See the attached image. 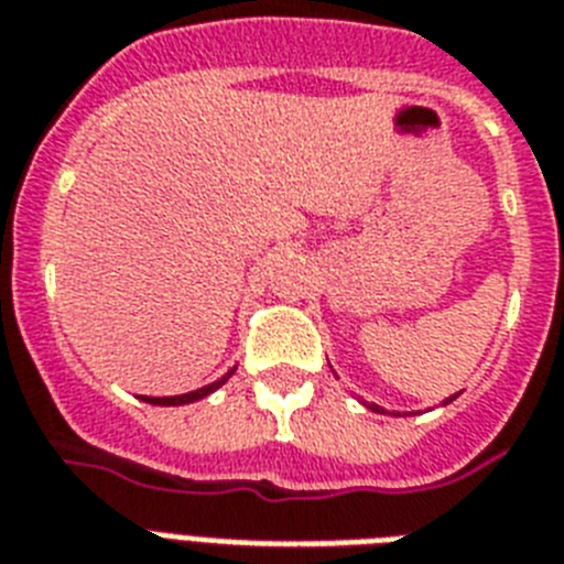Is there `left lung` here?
<instances>
[{
  "label": "left lung",
  "instance_id": "8db88e82",
  "mask_svg": "<svg viewBox=\"0 0 564 564\" xmlns=\"http://www.w3.org/2000/svg\"><path fill=\"white\" fill-rule=\"evenodd\" d=\"M457 397V393H455ZM455 397H448V400H443V405H448V402L455 400ZM365 409H370V411H377V414H388L386 409H382V405H377V402H365Z\"/></svg>",
  "mask_w": 564,
  "mask_h": 564
}]
</instances>
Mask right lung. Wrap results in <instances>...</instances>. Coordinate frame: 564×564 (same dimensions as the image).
<instances>
[{
  "label": "right lung",
  "mask_w": 564,
  "mask_h": 564,
  "mask_svg": "<svg viewBox=\"0 0 564 564\" xmlns=\"http://www.w3.org/2000/svg\"><path fill=\"white\" fill-rule=\"evenodd\" d=\"M237 365L228 373H223V377L217 379V382H210V386H203L196 388V391H187V393H176V397H141L144 402H150V405H187V402H196V400H205V397H210V393L217 391V388H223L228 382V379L235 377Z\"/></svg>",
  "instance_id": "obj_1"
}]
</instances>
